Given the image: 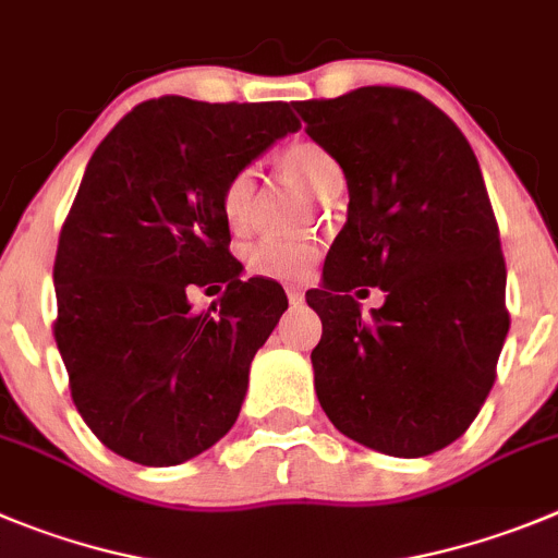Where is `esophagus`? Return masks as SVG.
<instances>
[{
	"label": "esophagus",
	"mask_w": 558,
	"mask_h": 558,
	"mask_svg": "<svg viewBox=\"0 0 558 558\" xmlns=\"http://www.w3.org/2000/svg\"><path fill=\"white\" fill-rule=\"evenodd\" d=\"M284 293H288L290 304H301V301H304V290L295 288V284H290V288H284Z\"/></svg>",
	"instance_id": "1"
}]
</instances>
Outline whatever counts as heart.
Returning <instances> with one entry per match:
<instances>
[{
    "mask_svg": "<svg viewBox=\"0 0 558 558\" xmlns=\"http://www.w3.org/2000/svg\"><path fill=\"white\" fill-rule=\"evenodd\" d=\"M282 173H288L293 182L313 193L318 198L337 196L345 185L342 168L324 146L313 141H295L284 146L276 157ZM254 202H257V171L254 168H240L229 177L227 187L221 193L223 218L232 229H245L252 223ZM320 257V243L310 234L299 238H259L252 245H245L243 263L248 274L265 276V279H279V282H293L304 279Z\"/></svg>",
    "mask_w": 558,
    "mask_h": 558,
    "instance_id": "1",
    "label": "heart"
}]
</instances>
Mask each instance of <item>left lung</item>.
Listing matches in <instances>:
<instances>
[{"label": "left lung", "instance_id": "obj_1", "mask_svg": "<svg viewBox=\"0 0 558 558\" xmlns=\"http://www.w3.org/2000/svg\"><path fill=\"white\" fill-rule=\"evenodd\" d=\"M340 162L349 221L306 304L324 335L315 392L337 432L387 457H428L476 421L509 331L506 263L482 168L446 112L407 88L295 101ZM386 304L362 316L364 284Z\"/></svg>", "mask_w": 558, "mask_h": 558}]
</instances>
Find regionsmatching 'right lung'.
Wrapping results in <instances>:
<instances>
[{
    "instance_id": "add662e5",
    "label": "right lung",
    "mask_w": 558,
    "mask_h": 558,
    "mask_svg": "<svg viewBox=\"0 0 558 558\" xmlns=\"http://www.w3.org/2000/svg\"><path fill=\"white\" fill-rule=\"evenodd\" d=\"M288 101L162 96L126 112L90 157L54 257V340L82 421L112 453L171 468L234 426L282 288L229 254V177L299 130ZM223 281L207 314L186 295Z\"/></svg>"
}]
</instances>
